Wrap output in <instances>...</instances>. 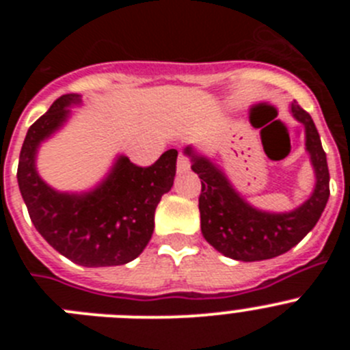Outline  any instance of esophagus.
<instances>
[{
	"mask_svg": "<svg viewBox=\"0 0 350 350\" xmlns=\"http://www.w3.org/2000/svg\"><path fill=\"white\" fill-rule=\"evenodd\" d=\"M189 168H191V159L187 156H184V154H180V156H178V161H177V170L180 173H184V172H187Z\"/></svg>",
	"mask_w": 350,
	"mask_h": 350,
	"instance_id": "esophagus-1",
	"label": "esophagus"
}]
</instances>
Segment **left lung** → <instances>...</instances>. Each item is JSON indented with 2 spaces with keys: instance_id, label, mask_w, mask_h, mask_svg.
Returning <instances> with one entry per match:
<instances>
[{
  "instance_id": "left-lung-1",
  "label": "left lung",
  "mask_w": 350,
  "mask_h": 350,
  "mask_svg": "<svg viewBox=\"0 0 350 350\" xmlns=\"http://www.w3.org/2000/svg\"><path fill=\"white\" fill-rule=\"evenodd\" d=\"M291 112L305 124L307 150L317 184L307 202L289 213H267L252 208L234 193L221 170L205 157L194 156L191 147L185 148V154L193 157L191 168L202 178V194L198 200L202 233L213 249L228 258L238 261H262L284 254L301 242L324 212L329 198L326 152L312 117L296 101L291 103Z\"/></svg>"
}]
</instances>
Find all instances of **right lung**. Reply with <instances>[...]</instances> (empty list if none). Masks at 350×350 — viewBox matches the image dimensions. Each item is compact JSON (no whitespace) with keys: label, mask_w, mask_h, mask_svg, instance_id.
I'll list each match as a JSON object with an SVG mask.
<instances>
[{"label":"right lung","mask_w":350,"mask_h":350,"mask_svg":"<svg viewBox=\"0 0 350 350\" xmlns=\"http://www.w3.org/2000/svg\"><path fill=\"white\" fill-rule=\"evenodd\" d=\"M79 101L77 94L61 96L27 129L18 157V189L38 233L64 258L82 267H119L138 258L152 237L154 212L172 189L178 152L170 148L150 166L122 156L92 193H55L36 173V147Z\"/></svg>","instance_id":"right-lung-1"}]
</instances>
